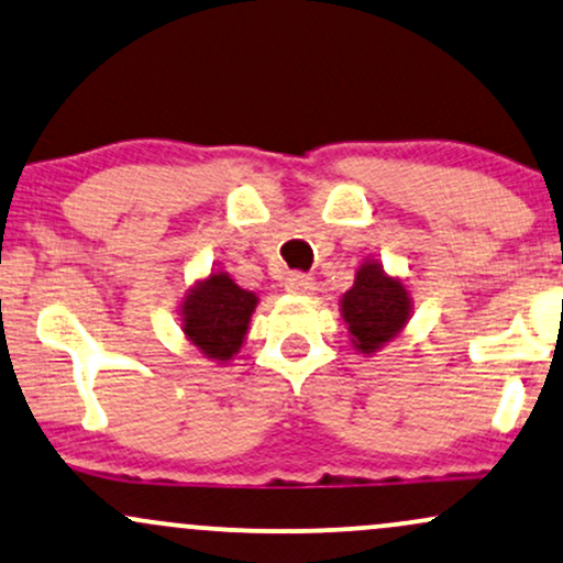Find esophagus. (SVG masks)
<instances>
[{
	"label": "esophagus",
	"instance_id": "34e87169",
	"mask_svg": "<svg viewBox=\"0 0 563 563\" xmlns=\"http://www.w3.org/2000/svg\"><path fill=\"white\" fill-rule=\"evenodd\" d=\"M284 287H287L289 292H295V295H308L310 289H313V276L295 271V274H289L287 279H284Z\"/></svg>",
	"mask_w": 563,
	"mask_h": 563
}]
</instances>
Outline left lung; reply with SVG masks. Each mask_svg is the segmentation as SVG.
<instances>
[{
	"mask_svg": "<svg viewBox=\"0 0 563 563\" xmlns=\"http://www.w3.org/2000/svg\"><path fill=\"white\" fill-rule=\"evenodd\" d=\"M342 319L353 334V347L372 355L395 340L411 319V295L400 279L385 274L382 263L366 261L353 287L342 295Z\"/></svg>",
	"mask_w": 563,
	"mask_h": 563,
	"instance_id": "obj_1",
	"label": "left lung"
}]
</instances>
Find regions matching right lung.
I'll return each instance as SVG.
<instances>
[{
	"instance_id": "obj_1",
	"label": "right lung",
	"mask_w": 563,
	"mask_h": 563,
	"mask_svg": "<svg viewBox=\"0 0 563 563\" xmlns=\"http://www.w3.org/2000/svg\"><path fill=\"white\" fill-rule=\"evenodd\" d=\"M255 306L257 295L242 289L227 271H213L184 297L181 329L208 358L231 361L240 353Z\"/></svg>"
}]
</instances>
